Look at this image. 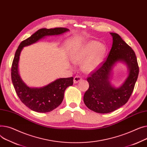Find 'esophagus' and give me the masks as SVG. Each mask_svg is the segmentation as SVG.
Here are the masks:
<instances>
[{"mask_svg": "<svg viewBox=\"0 0 147 147\" xmlns=\"http://www.w3.org/2000/svg\"><path fill=\"white\" fill-rule=\"evenodd\" d=\"M82 80V78L81 77V76H75V77H74V84H76V83H78V82H80V81H81Z\"/></svg>", "mask_w": 147, "mask_h": 147, "instance_id": "obj_1", "label": "esophagus"}]
</instances>
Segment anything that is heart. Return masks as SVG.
Instances as JSON below:
<instances>
[{
  "mask_svg": "<svg viewBox=\"0 0 147 147\" xmlns=\"http://www.w3.org/2000/svg\"><path fill=\"white\" fill-rule=\"evenodd\" d=\"M106 52L105 47L97 41H90L81 47L74 50L72 55V61L80 63L86 60L82 65L85 72L94 71L100 65Z\"/></svg>",
  "mask_w": 147,
  "mask_h": 147,
  "instance_id": "heart-1",
  "label": "heart"
}]
</instances>
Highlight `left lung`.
Here are the masks:
<instances>
[{
  "instance_id": "8db88e82",
  "label": "left lung",
  "mask_w": 147,
  "mask_h": 147,
  "mask_svg": "<svg viewBox=\"0 0 147 147\" xmlns=\"http://www.w3.org/2000/svg\"><path fill=\"white\" fill-rule=\"evenodd\" d=\"M113 45L105 61L87 78L89 88L84 94V102L88 109L98 113H108L125 105L134 91L139 74L134 51L119 34L110 32ZM125 62L129 75L120 88H115L109 80L113 67L117 61Z\"/></svg>"
}]
</instances>
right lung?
Here are the masks:
<instances>
[{"label":"right lung","mask_w":147,"mask_h":147,"mask_svg":"<svg viewBox=\"0 0 147 147\" xmlns=\"http://www.w3.org/2000/svg\"><path fill=\"white\" fill-rule=\"evenodd\" d=\"M66 28H41L29 38L22 41L17 49L11 67L12 84L18 97L31 110L40 113L52 111L61 104L67 87L73 85L74 78H59L41 88H30L26 85L18 73L20 56L23 47L35 43L47 36L60 35L68 31Z\"/></svg>","instance_id":"obj_1"}]
</instances>
